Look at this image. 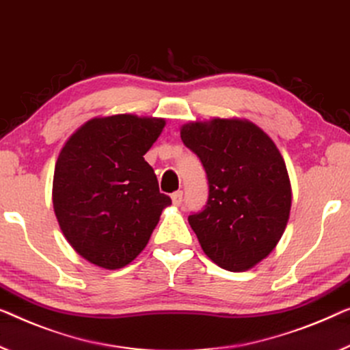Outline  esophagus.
<instances>
[{
    "instance_id": "obj_1",
    "label": "esophagus",
    "mask_w": 350,
    "mask_h": 350,
    "mask_svg": "<svg viewBox=\"0 0 350 350\" xmlns=\"http://www.w3.org/2000/svg\"><path fill=\"white\" fill-rule=\"evenodd\" d=\"M171 200H173V204L174 206H180L182 201H184V193L180 190L179 191H174L173 195H171Z\"/></svg>"
}]
</instances>
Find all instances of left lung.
Here are the masks:
<instances>
[{"label": "left lung", "instance_id": "left-lung-1", "mask_svg": "<svg viewBox=\"0 0 350 350\" xmlns=\"http://www.w3.org/2000/svg\"><path fill=\"white\" fill-rule=\"evenodd\" d=\"M180 138L207 176L206 206L189 215L201 248L229 272L252 269L276 247L289 220L291 182L280 150L241 119L190 122Z\"/></svg>", "mask_w": 350, "mask_h": 350}]
</instances>
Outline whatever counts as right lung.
<instances>
[{
	"instance_id": "1",
	"label": "right lung",
	"mask_w": 350,
	"mask_h": 350,
	"mask_svg": "<svg viewBox=\"0 0 350 350\" xmlns=\"http://www.w3.org/2000/svg\"><path fill=\"white\" fill-rule=\"evenodd\" d=\"M163 119L118 114L91 119L67 139L55 166L53 207L78 254L103 269L138 256L171 198L143 155Z\"/></svg>"
}]
</instances>
